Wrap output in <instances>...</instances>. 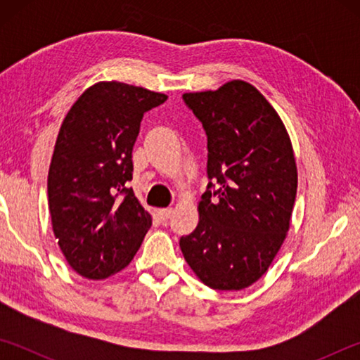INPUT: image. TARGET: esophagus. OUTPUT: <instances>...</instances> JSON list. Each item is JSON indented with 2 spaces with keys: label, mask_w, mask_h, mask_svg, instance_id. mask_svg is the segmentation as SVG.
<instances>
[{
  "label": "esophagus",
  "mask_w": 360,
  "mask_h": 360,
  "mask_svg": "<svg viewBox=\"0 0 360 360\" xmlns=\"http://www.w3.org/2000/svg\"><path fill=\"white\" fill-rule=\"evenodd\" d=\"M157 217L160 219V221H167V219L173 214V210L172 208H162V210H157Z\"/></svg>",
  "instance_id": "34e87169"
}]
</instances>
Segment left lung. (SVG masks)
<instances>
[{
	"mask_svg": "<svg viewBox=\"0 0 360 360\" xmlns=\"http://www.w3.org/2000/svg\"><path fill=\"white\" fill-rule=\"evenodd\" d=\"M208 136L206 192L198 225L179 240L197 278L217 290H241L265 275L288 236L297 163L281 117L246 81L182 95Z\"/></svg>",
	"mask_w": 360,
	"mask_h": 360,
	"instance_id": "8db88e82",
	"label": "left lung"
}]
</instances>
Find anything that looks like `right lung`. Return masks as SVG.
<instances>
[{"instance_id":"obj_1","label":"right lung","mask_w":360,"mask_h":360,"mask_svg":"<svg viewBox=\"0 0 360 360\" xmlns=\"http://www.w3.org/2000/svg\"><path fill=\"white\" fill-rule=\"evenodd\" d=\"M167 98L101 81L65 115L47 176L49 211L66 262L84 278L98 281L124 270L150 229V214L127 182L143 115Z\"/></svg>"}]
</instances>
